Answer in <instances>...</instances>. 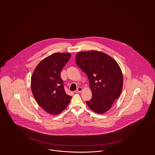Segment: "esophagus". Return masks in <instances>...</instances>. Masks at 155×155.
Instances as JSON below:
<instances>
[{
    "label": "esophagus",
    "mask_w": 155,
    "mask_h": 155,
    "mask_svg": "<svg viewBox=\"0 0 155 155\" xmlns=\"http://www.w3.org/2000/svg\"><path fill=\"white\" fill-rule=\"evenodd\" d=\"M82 87H78V89L75 91V93H80V92H82Z\"/></svg>",
    "instance_id": "obj_1"
}]
</instances>
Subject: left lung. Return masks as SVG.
<instances>
[{
	"instance_id": "1",
	"label": "left lung",
	"mask_w": 155,
	"mask_h": 155,
	"mask_svg": "<svg viewBox=\"0 0 155 155\" xmlns=\"http://www.w3.org/2000/svg\"><path fill=\"white\" fill-rule=\"evenodd\" d=\"M75 61L88 78L92 93V99L86 102L89 107L98 114L110 110L123 86V73L117 62L97 51L78 52Z\"/></svg>"
}]
</instances>
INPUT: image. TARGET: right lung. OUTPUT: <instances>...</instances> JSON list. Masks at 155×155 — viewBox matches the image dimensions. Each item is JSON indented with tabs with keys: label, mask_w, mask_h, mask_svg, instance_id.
I'll list each match as a JSON object with an SVG mask.
<instances>
[{
	"label": "right lung",
	"mask_w": 155,
	"mask_h": 155,
	"mask_svg": "<svg viewBox=\"0 0 155 155\" xmlns=\"http://www.w3.org/2000/svg\"><path fill=\"white\" fill-rule=\"evenodd\" d=\"M70 57L69 53H54L42 60L31 76V91L35 101L52 115L64 110L71 99L64 91L60 77L61 71Z\"/></svg>",
	"instance_id": "obj_1"
}]
</instances>
